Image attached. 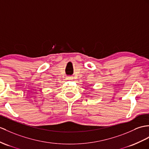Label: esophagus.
Listing matches in <instances>:
<instances>
[{"mask_svg": "<svg viewBox=\"0 0 149 149\" xmlns=\"http://www.w3.org/2000/svg\"><path fill=\"white\" fill-rule=\"evenodd\" d=\"M72 79V78L71 77H68V79Z\"/></svg>", "mask_w": 149, "mask_h": 149, "instance_id": "1", "label": "esophagus"}]
</instances>
